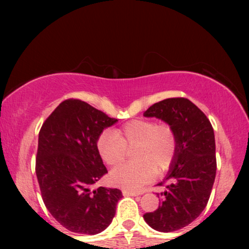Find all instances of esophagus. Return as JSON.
Returning a JSON list of instances; mask_svg holds the SVG:
<instances>
[{"instance_id":"esophagus-1","label":"esophagus","mask_w":249,"mask_h":249,"mask_svg":"<svg viewBox=\"0 0 249 249\" xmlns=\"http://www.w3.org/2000/svg\"><path fill=\"white\" fill-rule=\"evenodd\" d=\"M122 194H124V196H138L139 195V193L132 192V190H122Z\"/></svg>"}]
</instances>
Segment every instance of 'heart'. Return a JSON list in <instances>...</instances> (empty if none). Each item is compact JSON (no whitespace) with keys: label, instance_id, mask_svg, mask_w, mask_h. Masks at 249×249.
I'll return each instance as SVG.
<instances>
[{"label":"heart","instance_id":"b5f03b06","mask_svg":"<svg viewBox=\"0 0 249 249\" xmlns=\"http://www.w3.org/2000/svg\"><path fill=\"white\" fill-rule=\"evenodd\" d=\"M96 147L101 159L111 166L124 161L127 148L136 147V162L113 169L108 178L112 185L137 190L151 181L155 172L163 173L170 168L177 152V136L171 125L142 119L128 122L115 131H104Z\"/></svg>","mask_w":249,"mask_h":249}]
</instances>
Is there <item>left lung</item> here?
Wrapping results in <instances>:
<instances>
[{
	"mask_svg": "<svg viewBox=\"0 0 249 249\" xmlns=\"http://www.w3.org/2000/svg\"><path fill=\"white\" fill-rule=\"evenodd\" d=\"M171 125L177 136V152L168 175L159 209L144 214L149 227L171 232L188 226L205 209L216 173L215 138L212 124L193 102L166 98L144 112Z\"/></svg>",
	"mask_w": 249,
	"mask_h": 249,
	"instance_id": "8db88e82",
	"label": "left lung"
}]
</instances>
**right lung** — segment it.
<instances>
[{"label": "right lung", "mask_w": 249, "mask_h": 249, "mask_svg": "<svg viewBox=\"0 0 249 249\" xmlns=\"http://www.w3.org/2000/svg\"><path fill=\"white\" fill-rule=\"evenodd\" d=\"M117 122L86 102L67 100L40 128L36 176L44 204L72 232L100 233L115 215L121 190L91 187L107 173L97 139Z\"/></svg>", "instance_id": "add662e5"}]
</instances>
